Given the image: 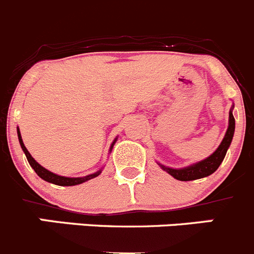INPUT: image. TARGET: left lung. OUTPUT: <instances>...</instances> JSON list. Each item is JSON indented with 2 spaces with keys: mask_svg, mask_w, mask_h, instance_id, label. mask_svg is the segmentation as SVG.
<instances>
[{
  "mask_svg": "<svg viewBox=\"0 0 254 254\" xmlns=\"http://www.w3.org/2000/svg\"><path fill=\"white\" fill-rule=\"evenodd\" d=\"M234 128H236V121H234L233 117V108H230L229 125H228V129L227 132H225L224 138H223L219 147L214 151L209 157H206L205 160H201V161L196 162V164L190 165V166L183 167V169H173V167L164 166V165L161 164L159 165L161 166L162 170H165L167 174H170V175L173 176L174 179H176V180L191 181L196 180V179L206 178V176L215 173L218 167H219L220 164L223 162V160H224L225 153H227L228 148H229L230 143H232V139H233Z\"/></svg>",
  "mask_w": 254,
  "mask_h": 254,
  "instance_id": "left-lung-1",
  "label": "left lung"
}]
</instances>
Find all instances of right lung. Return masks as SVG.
I'll list each match as a JSON object with an SVG mask.
<instances>
[{"mask_svg":"<svg viewBox=\"0 0 254 254\" xmlns=\"http://www.w3.org/2000/svg\"><path fill=\"white\" fill-rule=\"evenodd\" d=\"M17 136H18V142H20L21 148H22V151H24L25 155H26L27 161H29L30 166H31L32 169L35 170V173H36L37 175L40 176V178L43 179V180L48 181V183L55 184V185H59V186H74V185H79V184L85 183V181L90 180V179L97 178V176H98L99 174L102 173V170H99V171H97V173L90 174V175H87V176H83V178H66V176L57 175V174L51 173V171L46 170L45 167L41 166V165L39 164V162H37V161H35L34 157H32L31 155H30V152H29V151H27V148L25 147L24 141H22V137H21L20 129H18V128H17ZM116 141H117V138H116L115 141H113V143H112V145H111V148H109V151H112V148H113V146H115Z\"/></svg>","mask_w":254,"mask_h":254,"instance_id":"right-lung-1","label":"right lung"}]
</instances>
